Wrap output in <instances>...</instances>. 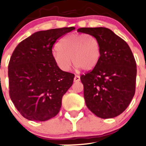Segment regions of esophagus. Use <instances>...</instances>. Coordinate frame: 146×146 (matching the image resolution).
<instances>
[{
  "label": "esophagus",
  "instance_id": "esophagus-1",
  "mask_svg": "<svg viewBox=\"0 0 146 146\" xmlns=\"http://www.w3.org/2000/svg\"><path fill=\"white\" fill-rule=\"evenodd\" d=\"M80 81V76L79 75H75L74 78V82H78Z\"/></svg>",
  "mask_w": 146,
  "mask_h": 146
}]
</instances>
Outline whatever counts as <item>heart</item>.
I'll list each match as a JSON object with an SVG mask.
<instances>
[{
	"instance_id": "1",
	"label": "heart",
	"mask_w": 146,
	"mask_h": 146,
	"mask_svg": "<svg viewBox=\"0 0 146 146\" xmlns=\"http://www.w3.org/2000/svg\"><path fill=\"white\" fill-rule=\"evenodd\" d=\"M100 46L95 36L86 34L65 36L58 42L52 57L57 65L63 71H68L72 61L76 68L91 70L100 58Z\"/></svg>"
}]
</instances>
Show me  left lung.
<instances>
[{
  "label": "left lung",
  "instance_id": "1",
  "mask_svg": "<svg viewBox=\"0 0 146 146\" xmlns=\"http://www.w3.org/2000/svg\"><path fill=\"white\" fill-rule=\"evenodd\" d=\"M95 36L100 58L92 71L81 76L87 108L102 119L113 118L130 104L136 91V62L127 42L108 28H81Z\"/></svg>",
  "mask_w": 146,
  "mask_h": 146
}]
</instances>
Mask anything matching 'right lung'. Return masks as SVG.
<instances>
[{
    "label": "right lung",
    "mask_w": 146,
    "mask_h": 146,
    "mask_svg": "<svg viewBox=\"0 0 146 146\" xmlns=\"http://www.w3.org/2000/svg\"><path fill=\"white\" fill-rule=\"evenodd\" d=\"M74 29L38 31L13 51L8 64L9 95L25 118L47 121L60 112L62 96L72 85L74 74L58 67L52 48L58 38Z\"/></svg>",
    "instance_id": "1"
}]
</instances>
